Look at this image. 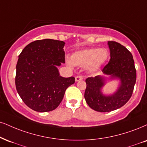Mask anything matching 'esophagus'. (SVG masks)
Returning <instances> with one entry per match:
<instances>
[{
  "label": "esophagus",
  "instance_id": "1",
  "mask_svg": "<svg viewBox=\"0 0 147 147\" xmlns=\"http://www.w3.org/2000/svg\"><path fill=\"white\" fill-rule=\"evenodd\" d=\"M82 80V77L80 76H76V77L75 78L76 82H78V81Z\"/></svg>",
  "mask_w": 147,
  "mask_h": 147
}]
</instances>
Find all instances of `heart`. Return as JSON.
<instances>
[{
    "label": "heart",
    "instance_id": "1",
    "mask_svg": "<svg viewBox=\"0 0 147 147\" xmlns=\"http://www.w3.org/2000/svg\"><path fill=\"white\" fill-rule=\"evenodd\" d=\"M109 57V52L107 49L86 48L77 50L71 55V59L66 58L67 65L70 67L74 65L85 67L88 72H95L106 63Z\"/></svg>",
    "mask_w": 147,
    "mask_h": 147
}]
</instances>
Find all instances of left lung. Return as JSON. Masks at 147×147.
Wrapping results in <instances>:
<instances>
[{
    "instance_id": "left-lung-1",
    "label": "left lung",
    "mask_w": 147,
    "mask_h": 147,
    "mask_svg": "<svg viewBox=\"0 0 147 147\" xmlns=\"http://www.w3.org/2000/svg\"><path fill=\"white\" fill-rule=\"evenodd\" d=\"M108 45L110 60L103 69V75L86 79V102L90 108L100 112H111L124 106L131 97L136 80V71L131 52L115 41H108ZM108 79L119 82L115 92L106 94L102 88Z\"/></svg>"
}]
</instances>
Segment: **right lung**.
I'll use <instances>...</instances> for the list:
<instances>
[{
  "label": "right lung",
  "mask_w": 147,
  "mask_h": 147,
  "mask_svg": "<svg viewBox=\"0 0 147 147\" xmlns=\"http://www.w3.org/2000/svg\"><path fill=\"white\" fill-rule=\"evenodd\" d=\"M63 41L45 39L23 49L16 65V86L24 104L37 112L54 110L75 78L60 76L58 67L65 63Z\"/></svg>",
  "instance_id": "right-lung-1"
}]
</instances>
